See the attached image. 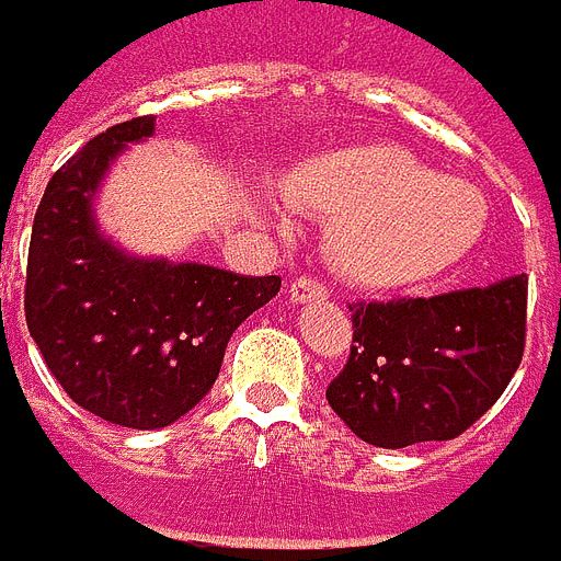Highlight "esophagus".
<instances>
[{
	"mask_svg": "<svg viewBox=\"0 0 561 561\" xmlns=\"http://www.w3.org/2000/svg\"><path fill=\"white\" fill-rule=\"evenodd\" d=\"M321 296H328V287H324L321 280H314V277H296L290 284V299L296 306L314 302V299H321Z\"/></svg>",
	"mask_w": 561,
	"mask_h": 561,
	"instance_id": "obj_1",
	"label": "esophagus"
}]
</instances>
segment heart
<instances>
[{"instance_id": "heart-1", "label": "heart", "mask_w": 561, "mask_h": 561, "mask_svg": "<svg viewBox=\"0 0 561 561\" xmlns=\"http://www.w3.org/2000/svg\"><path fill=\"white\" fill-rule=\"evenodd\" d=\"M293 203L331 211L334 259L368 287H399L434 277L478 247L486 203L478 186L443 178L393 142H356L296 164L284 178ZM252 205L280 215V203L259 190Z\"/></svg>"}]
</instances>
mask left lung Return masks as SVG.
Segmentation results:
<instances>
[{
    "label": "left lung",
    "mask_w": 561,
    "mask_h": 561,
    "mask_svg": "<svg viewBox=\"0 0 561 561\" xmlns=\"http://www.w3.org/2000/svg\"><path fill=\"white\" fill-rule=\"evenodd\" d=\"M528 277L427 299L358 302L350 362L328 402L358 440H453L503 397L525 353Z\"/></svg>",
    "instance_id": "8db88e82"
}]
</instances>
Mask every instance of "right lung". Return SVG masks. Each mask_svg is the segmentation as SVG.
Listing matches in <instances>:
<instances>
[{"label": "right lung", "instance_id": "right-lung-1", "mask_svg": "<svg viewBox=\"0 0 561 561\" xmlns=\"http://www.w3.org/2000/svg\"><path fill=\"white\" fill-rule=\"evenodd\" d=\"M156 118L108 127L61 164L36 208L27 331L55 380L99 419L156 431L211 390L227 340L280 290V277L121 249L96 218L105 174Z\"/></svg>", "mask_w": 561, "mask_h": 561}]
</instances>
